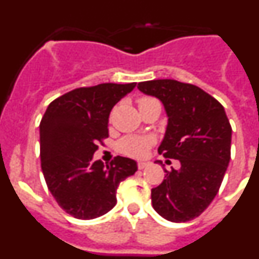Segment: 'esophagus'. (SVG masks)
<instances>
[{"label": "esophagus", "instance_id": "1", "mask_svg": "<svg viewBox=\"0 0 259 259\" xmlns=\"http://www.w3.org/2000/svg\"><path fill=\"white\" fill-rule=\"evenodd\" d=\"M148 166H149V163H148V162H139V163H137V167H139L140 170H143V168H145V167H148Z\"/></svg>", "mask_w": 259, "mask_h": 259}]
</instances>
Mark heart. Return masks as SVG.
Listing matches in <instances>:
<instances>
[{"label": "heart", "mask_w": 259, "mask_h": 259, "mask_svg": "<svg viewBox=\"0 0 259 259\" xmlns=\"http://www.w3.org/2000/svg\"><path fill=\"white\" fill-rule=\"evenodd\" d=\"M152 102H158L157 100L152 97H141L139 98V105L152 104ZM153 144L152 137L148 136H127L119 143V150L131 157H143L146 153L148 148Z\"/></svg>", "instance_id": "b5f03b06"}]
</instances>
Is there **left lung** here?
<instances>
[{
	"instance_id": "8db88e82",
	"label": "left lung",
	"mask_w": 259,
	"mask_h": 259,
	"mask_svg": "<svg viewBox=\"0 0 259 259\" xmlns=\"http://www.w3.org/2000/svg\"><path fill=\"white\" fill-rule=\"evenodd\" d=\"M137 88L157 97L168 116L158 153L180 161L179 170H164L163 182L152 189L153 207L167 221H192L211 203L227 171L230 120L224 107L193 84L159 79Z\"/></svg>"
}]
</instances>
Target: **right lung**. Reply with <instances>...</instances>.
I'll return each instance as SVG.
<instances>
[{"instance_id": "right-lung-1", "label": "right lung", "mask_w": 259, "mask_h": 259, "mask_svg": "<svg viewBox=\"0 0 259 259\" xmlns=\"http://www.w3.org/2000/svg\"><path fill=\"white\" fill-rule=\"evenodd\" d=\"M135 87L104 83L74 89L56 98L41 119V170L53 197L74 218L110 211L119 183L137 171L131 158L118 155L107 166L93 161L98 143L109 136L110 111Z\"/></svg>"}]
</instances>
